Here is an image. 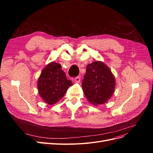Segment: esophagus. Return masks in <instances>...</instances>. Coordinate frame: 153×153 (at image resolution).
<instances>
[{
    "label": "esophagus",
    "mask_w": 153,
    "mask_h": 153,
    "mask_svg": "<svg viewBox=\"0 0 153 153\" xmlns=\"http://www.w3.org/2000/svg\"><path fill=\"white\" fill-rule=\"evenodd\" d=\"M75 82L76 83H79L80 82V76H76L75 78V79H74Z\"/></svg>",
    "instance_id": "34e87169"
}]
</instances>
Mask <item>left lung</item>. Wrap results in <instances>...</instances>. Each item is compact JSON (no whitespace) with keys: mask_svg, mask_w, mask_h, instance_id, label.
Here are the masks:
<instances>
[{"mask_svg":"<svg viewBox=\"0 0 153 153\" xmlns=\"http://www.w3.org/2000/svg\"><path fill=\"white\" fill-rule=\"evenodd\" d=\"M82 82L84 93L90 102L101 105L112 96L115 82L110 69L100 61L88 64Z\"/></svg>","mask_w":153,"mask_h":153,"instance_id":"left-lung-1","label":"left lung"}]
</instances>
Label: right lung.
<instances>
[{
    "label": "right lung",
    "instance_id": "1",
    "mask_svg": "<svg viewBox=\"0 0 153 153\" xmlns=\"http://www.w3.org/2000/svg\"><path fill=\"white\" fill-rule=\"evenodd\" d=\"M71 85V81L67 79L61 64L53 62L43 69L38 81L39 95L49 105L58 102Z\"/></svg>",
    "mask_w": 153,
    "mask_h": 153
}]
</instances>
